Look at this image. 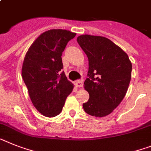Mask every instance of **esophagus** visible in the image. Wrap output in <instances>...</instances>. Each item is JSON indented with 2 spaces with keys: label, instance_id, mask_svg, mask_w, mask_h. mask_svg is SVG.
Listing matches in <instances>:
<instances>
[{
  "label": "esophagus",
  "instance_id": "obj_1",
  "mask_svg": "<svg viewBox=\"0 0 151 151\" xmlns=\"http://www.w3.org/2000/svg\"><path fill=\"white\" fill-rule=\"evenodd\" d=\"M76 86L77 87L81 88V87L83 86V82H82V80H77L76 82Z\"/></svg>",
  "mask_w": 151,
  "mask_h": 151
}]
</instances>
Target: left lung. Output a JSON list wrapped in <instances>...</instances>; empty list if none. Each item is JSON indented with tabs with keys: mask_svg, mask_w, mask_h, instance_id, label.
Instances as JSON below:
<instances>
[{
	"mask_svg": "<svg viewBox=\"0 0 151 151\" xmlns=\"http://www.w3.org/2000/svg\"><path fill=\"white\" fill-rule=\"evenodd\" d=\"M77 42L88 59L84 86L89 99L83 109L91 116L108 115L125 96L131 78V61L126 52L105 37L86 34L77 37Z\"/></svg>",
	"mask_w": 151,
	"mask_h": 151,
	"instance_id": "left-lung-1",
	"label": "left lung"
}]
</instances>
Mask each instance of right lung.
I'll return each instance as SVG.
<instances>
[{
  "mask_svg": "<svg viewBox=\"0 0 151 151\" xmlns=\"http://www.w3.org/2000/svg\"><path fill=\"white\" fill-rule=\"evenodd\" d=\"M76 33L66 29H50L33 42L24 58L22 77L33 105L46 117H54L63 110L73 84L62 72V54Z\"/></svg>",
  "mask_w": 151,
  "mask_h": 151,
  "instance_id": "obj_1",
  "label": "right lung"
}]
</instances>
